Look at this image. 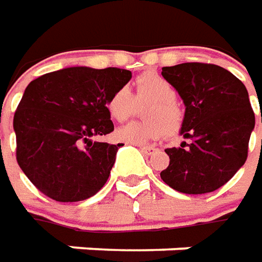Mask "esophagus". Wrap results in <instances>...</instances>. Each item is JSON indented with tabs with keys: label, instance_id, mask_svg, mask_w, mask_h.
I'll return each instance as SVG.
<instances>
[{
	"label": "esophagus",
	"instance_id": "esophagus-1",
	"mask_svg": "<svg viewBox=\"0 0 262 262\" xmlns=\"http://www.w3.org/2000/svg\"><path fill=\"white\" fill-rule=\"evenodd\" d=\"M140 149L142 154H145V155H151L155 152V148H152V146H140Z\"/></svg>",
	"mask_w": 262,
	"mask_h": 262
}]
</instances>
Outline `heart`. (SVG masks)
Listing matches in <instances>:
<instances>
[{
    "mask_svg": "<svg viewBox=\"0 0 262 262\" xmlns=\"http://www.w3.org/2000/svg\"><path fill=\"white\" fill-rule=\"evenodd\" d=\"M175 87L155 72H145L135 79V96L127 86L113 92L107 100V111L116 121H125L134 114L137 103H151L145 108V121H135L117 131V138L141 145L159 140L166 133L175 135L182 127L183 111L176 103Z\"/></svg>",
    "mask_w": 262,
    "mask_h": 262,
    "instance_id": "1",
    "label": "heart"
}]
</instances>
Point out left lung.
Segmentation results:
<instances>
[{"mask_svg": "<svg viewBox=\"0 0 262 262\" xmlns=\"http://www.w3.org/2000/svg\"><path fill=\"white\" fill-rule=\"evenodd\" d=\"M162 76L185 103L181 134L190 142L165 149L169 165L161 178L182 193L214 192L247 161L255 125L248 92L233 73L210 63L168 66Z\"/></svg>", "mask_w": 262, "mask_h": 262, "instance_id": "8db88e82", "label": "left lung"}]
</instances>
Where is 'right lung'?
<instances>
[{
	"label": "right lung",
	"mask_w": 262,
	"mask_h": 262,
	"mask_svg": "<svg viewBox=\"0 0 262 262\" xmlns=\"http://www.w3.org/2000/svg\"><path fill=\"white\" fill-rule=\"evenodd\" d=\"M131 76L125 69L76 66L28 84L14 116L16 161L39 192L80 202L104 186L121 144L92 138L114 131L105 104Z\"/></svg>",
	"instance_id": "right-lung-1"
}]
</instances>
